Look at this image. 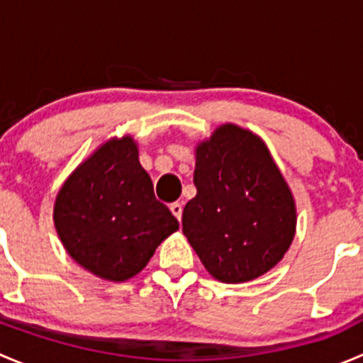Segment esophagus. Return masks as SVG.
Wrapping results in <instances>:
<instances>
[{"instance_id": "1", "label": "esophagus", "mask_w": 363, "mask_h": 363, "mask_svg": "<svg viewBox=\"0 0 363 363\" xmlns=\"http://www.w3.org/2000/svg\"><path fill=\"white\" fill-rule=\"evenodd\" d=\"M170 211H172V214H174L175 218H177L179 221H181V218H182V203L174 202V203L170 205Z\"/></svg>"}]
</instances>
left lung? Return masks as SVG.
<instances>
[{
  "mask_svg": "<svg viewBox=\"0 0 363 363\" xmlns=\"http://www.w3.org/2000/svg\"><path fill=\"white\" fill-rule=\"evenodd\" d=\"M196 196L182 211V233L221 283L269 272L295 235L290 188L262 140L233 124L196 147Z\"/></svg>",
  "mask_w": 363,
  "mask_h": 363,
  "instance_id": "left-lung-1",
  "label": "left lung"
}]
</instances>
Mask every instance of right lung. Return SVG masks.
<instances>
[{
	"instance_id": "1",
	"label": "right lung",
	"mask_w": 363,
	"mask_h": 363,
	"mask_svg": "<svg viewBox=\"0 0 363 363\" xmlns=\"http://www.w3.org/2000/svg\"><path fill=\"white\" fill-rule=\"evenodd\" d=\"M54 223L77 263L108 281L140 272L156 247L179 228L155 196L130 137L107 142L84 161L54 205Z\"/></svg>"
}]
</instances>
